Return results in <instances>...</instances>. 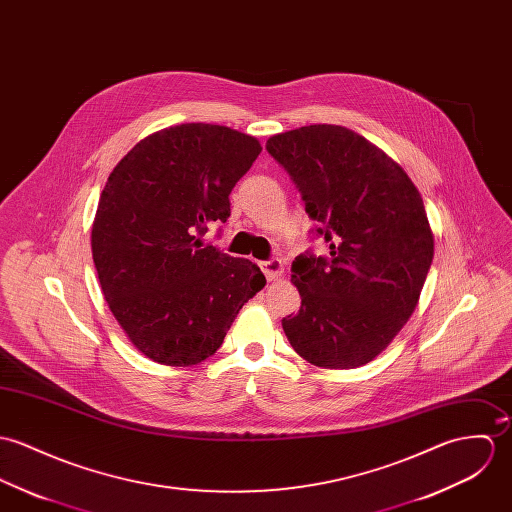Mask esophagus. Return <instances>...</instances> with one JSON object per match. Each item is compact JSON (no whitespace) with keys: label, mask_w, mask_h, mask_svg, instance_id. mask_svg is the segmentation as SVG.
<instances>
[{"label":"esophagus","mask_w":512,"mask_h":512,"mask_svg":"<svg viewBox=\"0 0 512 512\" xmlns=\"http://www.w3.org/2000/svg\"><path fill=\"white\" fill-rule=\"evenodd\" d=\"M261 269H263L267 281H275V279H279V277L283 275V261H281V259L263 261V263H261Z\"/></svg>","instance_id":"obj_1"}]
</instances>
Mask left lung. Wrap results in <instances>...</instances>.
I'll list each match as a JSON object with an SVG mask.
<instances>
[{
    "mask_svg": "<svg viewBox=\"0 0 512 512\" xmlns=\"http://www.w3.org/2000/svg\"><path fill=\"white\" fill-rule=\"evenodd\" d=\"M269 155L296 184L330 255L292 261L300 310L283 318L294 351L318 367L375 359L412 316L434 257L424 202L408 174L341 125L273 135Z\"/></svg>",
    "mask_w": 512,
    "mask_h": 512,
    "instance_id": "left-lung-1",
    "label": "left lung"
}]
</instances>
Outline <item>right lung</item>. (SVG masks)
Instances as JSON below:
<instances>
[{"label":"right lung","mask_w":512,"mask_h":512,"mask_svg":"<svg viewBox=\"0 0 512 512\" xmlns=\"http://www.w3.org/2000/svg\"><path fill=\"white\" fill-rule=\"evenodd\" d=\"M261 153L224 125L182 123L139 141L102 190L92 257L108 306L131 343L163 365L214 355L265 275L202 235L228 222L229 194Z\"/></svg>","instance_id":"1"}]
</instances>
